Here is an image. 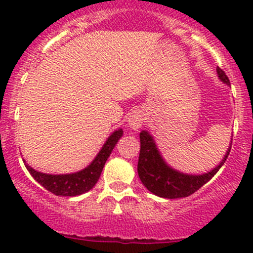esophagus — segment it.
I'll use <instances>...</instances> for the list:
<instances>
[{
	"instance_id": "34e87169",
	"label": "esophagus",
	"mask_w": 253,
	"mask_h": 253,
	"mask_svg": "<svg viewBox=\"0 0 253 253\" xmlns=\"http://www.w3.org/2000/svg\"><path fill=\"white\" fill-rule=\"evenodd\" d=\"M143 124H144V112L142 110H134L129 115L128 125L132 129L141 128Z\"/></svg>"
}]
</instances>
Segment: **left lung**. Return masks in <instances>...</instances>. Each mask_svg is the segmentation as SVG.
<instances>
[{
	"label": "left lung",
	"instance_id": "left-lung-1",
	"mask_svg": "<svg viewBox=\"0 0 253 253\" xmlns=\"http://www.w3.org/2000/svg\"><path fill=\"white\" fill-rule=\"evenodd\" d=\"M216 72L224 83L230 85L228 76L221 68H216ZM139 138H141V152H139L138 167H137L139 178L148 191L159 197L170 198V200L188 197L200 190L219 171L231 149V147H229L220 164L211 171L203 175H186L171 169L164 162L153 141V137L147 131H142L139 133Z\"/></svg>",
	"mask_w": 253,
	"mask_h": 253
}]
</instances>
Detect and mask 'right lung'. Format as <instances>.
<instances>
[{"label": "right lung", "mask_w": 253, "mask_h": 253, "mask_svg": "<svg viewBox=\"0 0 253 253\" xmlns=\"http://www.w3.org/2000/svg\"><path fill=\"white\" fill-rule=\"evenodd\" d=\"M121 128L115 131L108 138L104 147L101 148L100 152L95 157V159L91 162L90 165L83 169L82 171L75 172V174H67V175H50V174H42V172L37 171L29 165L25 164V168L30 175L42 186L50 191L51 193L56 196H78L82 193L88 192L89 190L95 186L98 182L99 177H100L103 168L105 165L106 160L110 157L112 149L115 145L117 144L119 139L122 137Z\"/></svg>", "instance_id": "obj_1"}]
</instances>
